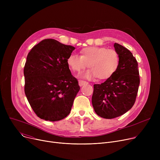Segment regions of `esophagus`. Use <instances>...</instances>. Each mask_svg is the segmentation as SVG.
Listing matches in <instances>:
<instances>
[{"instance_id":"esophagus-1","label":"esophagus","mask_w":160,"mask_h":160,"mask_svg":"<svg viewBox=\"0 0 160 160\" xmlns=\"http://www.w3.org/2000/svg\"><path fill=\"white\" fill-rule=\"evenodd\" d=\"M78 83H79V86H82L85 85V84H88V82H86V81H84V80H80L78 81Z\"/></svg>"}]
</instances>
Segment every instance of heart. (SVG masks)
<instances>
[{
    "mask_svg": "<svg viewBox=\"0 0 160 160\" xmlns=\"http://www.w3.org/2000/svg\"><path fill=\"white\" fill-rule=\"evenodd\" d=\"M80 56L70 54L67 59L69 68L74 72H80L88 66L84 77L88 78L96 77L99 80H107L115 73L119 65V56L116 50L104 47H88L80 50Z\"/></svg>",
    "mask_w": 160,
    "mask_h": 160,
    "instance_id": "obj_1",
    "label": "heart"
}]
</instances>
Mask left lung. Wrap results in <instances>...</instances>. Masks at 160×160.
Returning <instances> with one entry per match:
<instances>
[{
    "instance_id": "1",
    "label": "left lung",
    "mask_w": 160,
    "mask_h": 160,
    "mask_svg": "<svg viewBox=\"0 0 160 160\" xmlns=\"http://www.w3.org/2000/svg\"><path fill=\"white\" fill-rule=\"evenodd\" d=\"M119 56L115 73L101 84H95L92 104L96 113L104 119L119 117L132 108L136 102L140 83L138 63L132 53L115 43Z\"/></svg>"
}]
</instances>
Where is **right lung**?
Segmentation results:
<instances>
[{
    "instance_id": "add662e5",
    "label": "right lung",
    "mask_w": 160,
    "mask_h": 160,
    "mask_svg": "<svg viewBox=\"0 0 160 160\" xmlns=\"http://www.w3.org/2000/svg\"><path fill=\"white\" fill-rule=\"evenodd\" d=\"M75 48L53 39L42 40L29 52L24 67V93L40 119L60 121L71 112L80 90L67 59Z\"/></svg>"
}]
</instances>
